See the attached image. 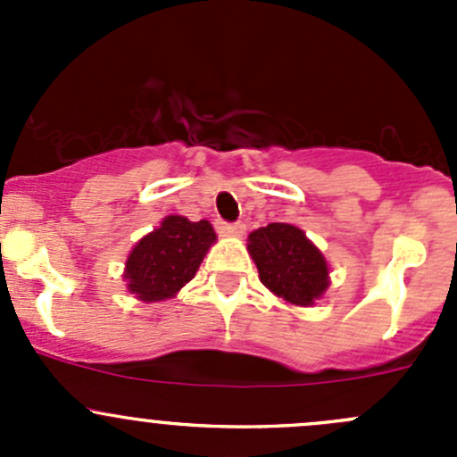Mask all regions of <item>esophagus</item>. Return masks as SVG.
Listing matches in <instances>:
<instances>
[{
  "label": "esophagus",
  "instance_id": "1",
  "mask_svg": "<svg viewBox=\"0 0 457 457\" xmlns=\"http://www.w3.org/2000/svg\"><path fill=\"white\" fill-rule=\"evenodd\" d=\"M216 229H219L220 234H225V237H241L243 232H245V225L238 220V223H225V220H219L216 223Z\"/></svg>",
  "mask_w": 457,
  "mask_h": 457
}]
</instances>
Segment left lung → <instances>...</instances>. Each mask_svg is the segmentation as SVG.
Masks as SVG:
<instances>
[{
	"mask_svg": "<svg viewBox=\"0 0 457 457\" xmlns=\"http://www.w3.org/2000/svg\"><path fill=\"white\" fill-rule=\"evenodd\" d=\"M258 278L292 305H314L329 287V267L305 232L289 223H270L250 234L247 243Z\"/></svg>",
	"mask_w": 457,
	"mask_h": 457,
	"instance_id": "left-lung-1",
	"label": "left lung"
}]
</instances>
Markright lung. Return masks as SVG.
Listing matches in <instances>:
<instances>
[{"label": "right lung", "instance_id": "obj_1", "mask_svg": "<svg viewBox=\"0 0 457 457\" xmlns=\"http://www.w3.org/2000/svg\"><path fill=\"white\" fill-rule=\"evenodd\" d=\"M216 241L210 220L165 216L154 232L145 234L126 261L123 278L139 301L159 303L177 296L195 278L203 256Z\"/></svg>", "mask_w": 457, "mask_h": 457}]
</instances>
